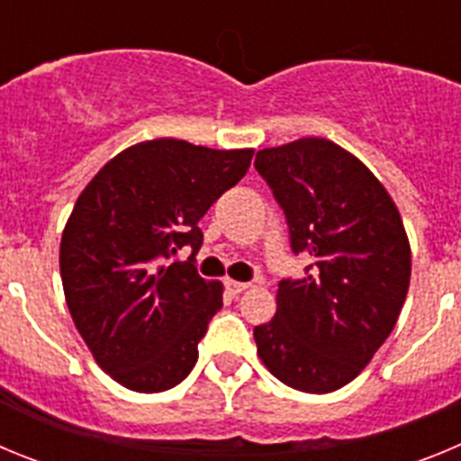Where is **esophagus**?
I'll use <instances>...</instances> for the list:
<instances>
[{
  "label": "esophagus",
  "mask_w": 461,
  "mask_h": 461,
  "mask_svg": "<svg viewBox=\"0 0 461 461\" xmlns=\"http://www.w3.org/2000/svg\"><path fill=\"white\" fill-rule=\"evenodd\" d=\"M249 288V284L247 281H233V279H226V291L230 293V295H240V293H244Z\"/></svg>",
  "instance_id": "34e87169"
}]
</instances>
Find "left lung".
Returning <instances> with one entry per match:
<instances>
[{"label": "left lung", "mask_w": 461, "mask_h": 461, "mask_svg": "<svg viewBox=\"0 0 461 461\" xmlns=\"http://www.w3.org/2000/svg\"><path fill=\"white\" fill-rule=\"evenodd\" d=\"M256 170L284 210L303 279H281L276 313L256 325L267 369L323 394L365 369L404 307L411 247L397 205L367 166L325 138L260 149Z\"/></svg>", "instance_id": "obj_1"}]
</instances>
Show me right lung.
I'll use <instances>...</instances> for the list:
<instances>
[{
  "instance_id": "add662e5",
  "label": "right lung",
  "mask_w": 461,
  "mask_h": 461,
  "mask_svg": "<svg viewBox=\"0 0 461 461\" xmlns=\"http://www.w3.org/2000/svg\"><path fill=\"white\" fill-rule=\"evenodd\" d=\"M254 149L175 138L138 142L94 175L59 247L64 295L105 374L136 393L185 381L221 309V284L195 270L198 221L249 170ZM189 246L186 261L169 256Z\"/></svg>"
}]
</instances>
